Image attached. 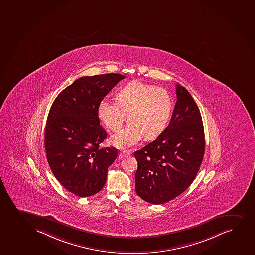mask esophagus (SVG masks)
Masks as SVG:
<instances>
[{
	"instance_id": "esophagus-1",
	"label": "esophagus",
	"mask_w": 255,
	"mask_h": 255,
	"mask_svg": "<svg viewBox=\"0 0 255 255\" xmlns=\"http://www.w3.org/2000/svg\"><path fill=\"white\" fill-rule=\"evenodd\" d=\"M131 151H129V150H126V151H122V152H120V159H122V158H125V157H127V156H129L131 154Z\"/></svg>"
}]
</instances>
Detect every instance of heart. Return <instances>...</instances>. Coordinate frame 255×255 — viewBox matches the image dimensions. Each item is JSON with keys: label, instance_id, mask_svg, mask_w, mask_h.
<instances>
[{"label": "heart", "instance_id": "b5f03b06", "mask_svg": "<svg viewBox=\"0 0 255 255\" xmlns=\"http://www.w3.org/2000/svg\"><path fill=\"white\" fill-rule=\"evenodd\" d=\"M116 102L102 100L98 105L100 120L112 131L120 129L127 115L129 124L112 137L114 146L132 147L144 136H158L169 123L173 112L171 94L163 88L132 81L118 90Z\"/></svg>", "mask_w": 255, "mask_h": 255}]
</instances>
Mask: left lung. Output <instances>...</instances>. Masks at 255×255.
<instances>
[{
    "mask_svg": "<svg viewBox=\"0 0 255 255\" xmlns=\"http://www.w3.org/2000/svg\"><path fill=\"white\" fill-rule=\"evenodd\" d=\"M171 121L154 141L134 153L135 191L151 204L173 200L195 180L205 153L201 113L189 91L177 84Z\"/></svg>",
    "mask_w": 255,
    "mask_h": 255,
    "instance_id": "left-lung-1",
    "label": "left lung"
}]
</instances>
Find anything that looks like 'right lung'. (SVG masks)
I'll list each match as a JSON object with an SVG mask.
<instances>
[{
    "instance_id": "1",
    "label": "right lung",
    "mask_w": 255,
    "mask_h": 255,
    "mask_svg": "<svg viewBox=\"0 0 255 255\" xmlns=\"http://www.w3.org/2000/svg\"><path fill=\"white\" fill-rule=\"evenodd\" d=\"M126 78L117 73L82 77L62 90L48 113L44 146L52 172L79 197L95 195L105 184L116 159L114 147L100 148L107 132L100 126V102Z\"/></svg>"
}]
</instances>
